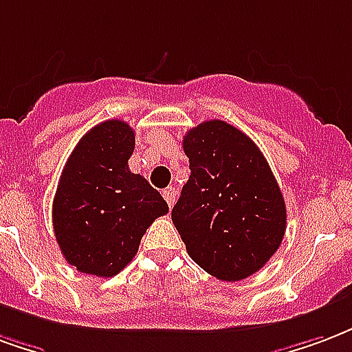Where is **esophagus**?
Wrapping results in <instances>:
<instances>
[{
  "instance_id": "34e87169",
  "label": "esophagus",
  "mask_w": 352,
  "mask_h": 352,
  "mask_svg": "<svg viewBox=\"0 0 352 352\" xmlns=\"http://www.w3.org/2000/svg\"><path fill=\"white\" fill-rule=\"evenodd\" d=\"M162 196L164 199L168 201L169 207H173V203H175V197H177V190L173 186H168L166 190H162Z\"/></svg>"
}]
</instances>
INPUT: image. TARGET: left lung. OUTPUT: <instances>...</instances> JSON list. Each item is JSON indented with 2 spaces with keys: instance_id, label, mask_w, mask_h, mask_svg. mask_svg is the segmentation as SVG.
Here are the masks:
<instances>
[{
  "instance_id": "8db88e82",
  "label": "left lung",
  "mask_w": 352,
  "mask_h": 352,
  "mask_svg": "<svg viewBox=\"0 0 352 352\" xmlns=\"http://www.w3.org/2000/svg\"><path fill=\"white\" fill-rule=\"evenodd\" d=\"M190 177L171 210L186 252L210 276L239 282L267 265L285 233V201L244 132L205 121L183 140Z\"/></svg>"
}]
</instances>
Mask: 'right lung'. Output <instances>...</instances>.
<instances>
[{
	"instance_id": "right-lung-1",
	"label": "right lung",
	"mask_w": 352,
	"mask_h": 352,
	"mask_svg": "<svg viewBox=\"0 0 352 352\" xmlns=\"http://www.w3.org/2000/svg\"><path fill=\"white\" fill-rule=\"evenodd\" d=\"M134 130L119 119L96 124L78 142L54 196V233L69 265L111 278L136 256L142 236L168 212L160 192L129 169Z\"/></svg>"
}]
</instances>
